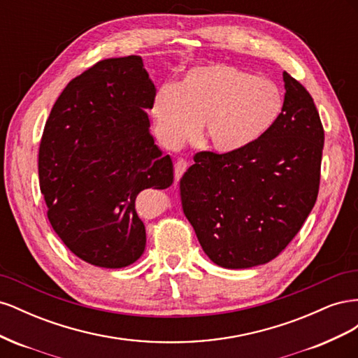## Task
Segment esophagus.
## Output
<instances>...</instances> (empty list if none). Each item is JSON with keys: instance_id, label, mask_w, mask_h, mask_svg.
<instances>
[{"instance_id": "esophagus-1", "label": "esophagus", "mask_w": 358, "mask_h": 358, "mask_svg": "<svg viewBox=\"0 0 358 358\" xmlns=\"http://www.w3.org/2000/svg\"><path fill=\"white\" fill-rule=\"evenodd\" d=\"M188 169V162L185 159H178L176 164H175V183L178 185V182L180 180L183 173L187 171Z\"/></svg>"}]
</instances>
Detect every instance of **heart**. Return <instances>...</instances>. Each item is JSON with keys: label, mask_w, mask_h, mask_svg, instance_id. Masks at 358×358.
<instances>
[{"label": "heart", "mask_w": 358, "mask_h": 358, "mask_svg": "<svg viewBox=\"0 0 358 358\" xmlns=\"http://www.w3.org/2000/svg\"><path fill=\"white\" fill-rule=\"evenodd\" d=\"M284 109V94L267 78L230 64L188 70L178 85L158 90L152 103L157 136L176 148L197 133L218 154H231L262 138Z\"/></svg>", "instance_id": "heart-1"}]
</instances>
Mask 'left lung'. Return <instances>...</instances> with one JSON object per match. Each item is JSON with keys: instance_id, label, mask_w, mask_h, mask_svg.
Returning a JSON list of instances; mask_svg holds the SVG:
<instances>
[{"instance_id": "obj_1", "label": "left lung", "mask_w": 358, "mask_h": 358, "mask_svg": "<svg viewBox=\"0 0 358 358\" xmlns=\"http://www.w3.org/2000/svg\"><path fill=\"white\" fill-rule=\"evenodd\" d=\"M284 109L255 143L231 154L199 152L180 179L183 213L215 264L272 262L318 197L324 129L310 94L284 71Z\"/></svg>"}]
</instances>
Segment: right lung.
<instances>
[{
  "instance_id": "add662e5",
  "label": "right lung",
  "mask_w": 358,
  "mask_h": 358,
  "mask_svg": "<svg viewBox=\"0 0 358 358\" xmlns=\"http://www.w3.org/2000/svg\"><path fill=\"white\" fill-rule=\"evenodd\" d=\"M155 85L142 57L96 62L61 92L38 150L53 230L83 262L121 268L142 257L136 199L173 183V162L149 131Z\"/></svg>"
}]
</instances>
